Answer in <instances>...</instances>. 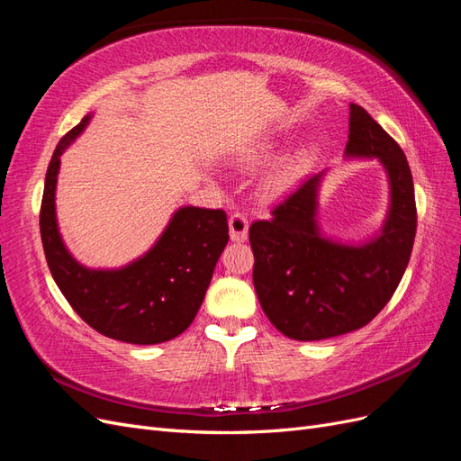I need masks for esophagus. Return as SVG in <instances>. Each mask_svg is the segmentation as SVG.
Masks as SVG:
<instances>
[{"label":"esophagus","mask_w":461,"mask_h":461,"mask_svg":"<svg viewBox=\"0 0 461 461\" xmlns=\"http://www.w3.org/2000/svg\"><path fill=\"white\" fill-rule=\"evenodd\" d=\"M248 217L242 213H232L229 217V230H230V240L234 242H244L248 239Z\"/></svg>","instance_id":"1"}]
</instances>
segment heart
I'll use <instances>...</instances> for the list:
<instances>
[{
	"instance_id": "obj_1",
	"label": "heart",
	"mask_w": 461,
	"mask_h": 461,
	"mask_svg": "<svg viewBox=\"0 0 461 461\" xmlns=\"http://www.w3.org/2000/svg\"><path fill=\"white\" fill-rule=\"evenodd\" d=\"M271 158V146H259V148H254L252 151L244 153L242 158V163L246 167H256L259 163H263L265 159ZM312 161V151L310 149H302L298 151L296 156L288 158L285 163H281L276 167V169L269 175L267 183H265V190H267V194H281L285 192L286 188H290L292 185L296 183V180L300 178V175L305 171V167L310 165Z\"/></svg>"
}]
</instances>
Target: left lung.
I'll list each match as a JSON object with an SVG mask.
<instances>
[{"label":"left lung","instance_id":"obj_1","mask_svg":"<svg viewBox=\"0 0 461 461\" xmlns=\"http://www.w3.org/2000/svg\"><path fill=\"white\" fill-rule=\"evenodd\" d=\"M348 158H376L388 175L390 212L379 236L346 246L321 236L315 221L321 175L249 227L261 310L285 337L323 340L366 327L398 288L417 229L413 178L402 148L364 107L350 104Z\"/></svg>","mask_w":461,"mask_h":461}]
</instances>
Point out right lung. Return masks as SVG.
<instances>
[{"label": "right lung", "mask_w": 461, "mask_h": 461, "mask_svg": "<svg viewBox=\"0 0 461 461\" xmlns=\"http://www.w3.org/2000/svg\"><path fill=\"white\" fill-rule=\"evenodd\" d=\"M90 117L55 148L40 207V234L48 267L71 308L104 337L129 344H159L185 332L196 317L215 263L229 242L222 209L180 207L146 256L115 271L82 267L67 252L55 221V185L63 149Z\"/></svg>", "instance_id": "right-lung-1"}]
</instances>
